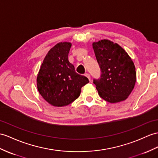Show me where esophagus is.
Returning <instances> with one entry per match:
<instances>
[{"label":"esophagus","mask_w":158,"mask_h":158,"mask_svg":"<svg viewBox=\"0 0 158 158\" xmlns=\"http://www.w3.org/2000/svg\"><path fill=\"white\" fill-rule=\"evenodd\" d=\"M85 76H86L87 77V78H88V80H89L90 81V74H88V73H86V74H85Z\"/></svg>","instance_id":"34e87169"}]
</instances>
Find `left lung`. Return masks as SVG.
<instances>
[{
  "label": "left lung",
  "instance_id": "left-lung-1",
  "mask_svg": "<svg viewBox=\"0 0 158 158\" xmlns=\"http://www.w3.org/2000/svg\"><path fill=\"white\" fill-rule=\"evenodd\" d=\"M92 48L101 72L99 78L93 80L99 96L110 103L125 101L136 82L132 60L120 45L109 40L94 42Z\"/></svg>",
  "mask_w": 158,
  "mask_h": 158
}]
</instances>
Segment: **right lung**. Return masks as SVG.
<instances>
[{
	"mask_svg": "<svg viewBox=\"0 0 158 158\" xmlns=\"http://www.w3.org/2000/svg\"><path fill=\"white\" fill-rule=\"evenodd\" d=\"M72 44L63 42L48 52L37 78V89L46 101L55 106L70 105L79 97L83 86L89 82L75 71L68 60Z\"/></svg>",
	"mask_w": 158,
	"mask_h": 158,
	"instance_id": "add662e5",
	"label": "right lung"
}]
</instances>
